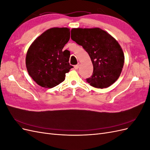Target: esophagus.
<instances>
[{"label": "esophagus", "mask_w": 150, "mask_h": 150, "mask_svg": "<svg viewBox=\"0 0 150 150\" xmlns=\"http://www.w3.org/2000/svg\"><path fill=\"white\" fill-rule=\"evenodd\" d=\"M79 67V64H78L77 65L74 66V69H78Z\"/></svg>", "instance_id": "1"}]
</instances>
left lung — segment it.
Instances as JSON below:
<instances>
[{"instance_id":"left-lung-1","label":"left lung","mask_w":150,"mask_h":150,"mask_svg":"<svg viewBox=\"0 0 150 150\" xmlns=\"http://www.w3.org/2000/svg\"><path fill=\"white\" fill-rule=\"evenodd\" d=\"M71 39L82 46L91 59L92 76L87 83L96 88H106L119 78L123 67V51L116 39L99 28L71 30Z\"/></svg>"}]
</instances>
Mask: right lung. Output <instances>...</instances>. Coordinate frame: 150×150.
<instances>
[{"label":"right lung","mask_w":150,"mask_h":150,"mask_svg":"<svg viewBox=\"0 0 150 150\" xmlns=\"http://www.w3.org/2000/svg\"><path fill=\"white\" fill-rule=\"evenodd\" d=\"M70 39L69 29L54 28L45 31L30 45L25 64L29 76L38 85L52 88L65 79L69 64L70 52L62 51Z\"/></svg>","instance_id":"right-lung-1"}]
</instances>
